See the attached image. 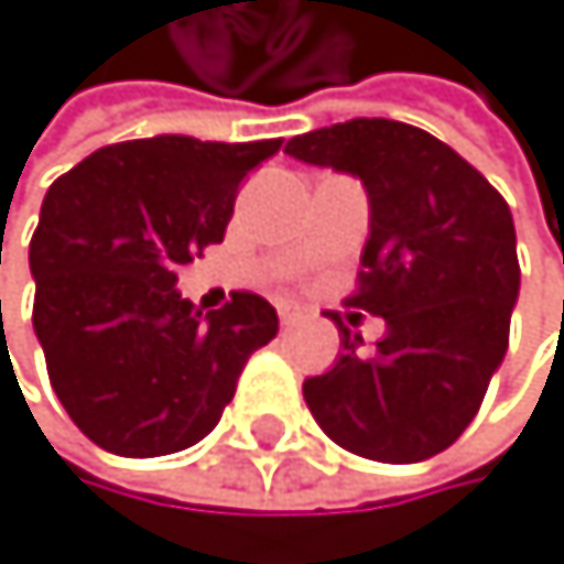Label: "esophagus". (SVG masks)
Instances as JSON below:
<instances>
[{"mask_svg":"<svg viewBox=\"0 0 564 564\" xmlns=\"http://www.w3.org/2000/svg\"><path fill=\"white\" fill-rule=\"evenodd\" d=\"M303 317V306L300 303H293V300H282L279 303V321L282 324H296Z\"/></svg>","mask_w":564,"mask_h":564,"instance_id":"esophagus-1","label":"esophagus"}]
</instances>
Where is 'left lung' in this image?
Listing matches in <instances>:
<instances>
[{"instance_id":"left-lung-1","label":"left lung","mask_w":564,"mask_h":564,"mask_svg":"<svg viewBox=\"0 0 564 564\" xmlns=\"http://www.w3.org/2000/svg\"><path fill=\"white\" fill-rule=\"evenodd\" d=\"M289 156L356 174L369 195L359 289L345 303L387 321L373 351L341 330L345 356L303 383L317 425L348 454L415 464L478 415L509 345L520 293L509 205L436 135L387 118L317 128Z\"/></svg>"}]
</instances>
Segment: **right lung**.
Masks as SVG:
<instances>
[{"instance_id": "add662e5", "label": "right lung", "mask_w": 564, "mask_h": 564, "mask_svg": "<svg viewBox=\"0 0 564 564\" xmlns=\"http://www.w3.org/2000/svg\"><path fill=\"white\" fill-rule=\"evenodd\" d=\"M279 145L115 142L47 187L30 240L34 330L62 408L107 454L163 457L205 440L250 351L279 335L258 293L202 314L174 289L177 268L223 240L240 181Z\"/></svg>"}]
</instances>
